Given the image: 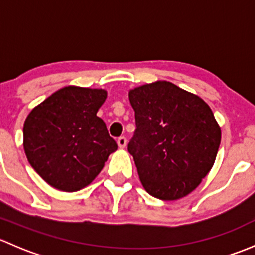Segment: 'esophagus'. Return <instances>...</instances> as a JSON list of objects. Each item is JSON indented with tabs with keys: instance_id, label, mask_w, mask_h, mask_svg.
I'll list each match as a JSON object with an SVG mask.
<instances>
[{
	"instance_id": "34e87169",
	"label": "esophagus",
	"mask_w": 255,
	"mask_h": 255,
	"mask_svg": "<svg viewBox=\"0 0 255 255\" xmlns=\"http://www.w3.org/2000/svg\"><path fill=\"white\" fill-rule=\"evenodd\" d=\"M117 144L120 148H126V145H127V139H126V137H120L117 139Z\"/></svg>"
}]
</instances>
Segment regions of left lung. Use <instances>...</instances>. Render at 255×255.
I'll list each match as a JSON object with an SVG mask.
<instances>
[{
	"instance_id": "left-lung-1",
	"label": "left lung",
	"mask_w": 255,
	"mask_h": 255,
	"mask_svg": "<svg viewBox=\"0 0 255 255\" xmlns=\"http://www.w3.org/2000/svg\"><path fill=\"white\" fill-rule=\"evenodd\" d=\"M135 130L128 143L144 189L160 200L194 191L215 163L221 128L199 96L169 81L129 91Z\"/></svg>"
}]
</instances>
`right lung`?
<instances>
[{"label": "right lung", "mask_w": 255, "mask_h": 255, "mask_svg": "<svg viewBox=\"0 0 255 255\" xmlns=\"http://www.w3.org/2000/svg\"><path fill=\"white\" fill-rule=\"evenodd\" d=\"M106 97L105 90L68 86L28 115L23 127L25 155L50 186L66 192L84 189L117 149L96 115Z\"/></svg>", "instance_id": "right-lung-1"}]
</instances>
